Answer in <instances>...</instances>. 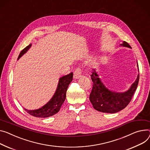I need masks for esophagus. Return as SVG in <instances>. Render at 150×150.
Returning <instances> with one entry per match:
<instances>
[{"mask_svg":"<svg viewBox=\"0 0 150 150\" xmlns=\"http://www.w3.org/2000/svg\"><path fill=\"white\" fill-rule=\"evenodd\" d=\"M82 73V68H80V67L77 68L74 71V79H79V77H80V76H81Z\"/></svg>","mask_w":150,"mask_h":150,"instance_id":"obj_1","label":"esophagus"}]
</instances>
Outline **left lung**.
Listing matches in <instances>:
<instances>
[{"label": "left lung", "mask_w": 150, "mask_h": 150, "mask_svg": "<svg viewBox=\"0 0 150 150\" xmlns=\"http://www.w3.org/2000/svg\"><path fill=\"white\" fill-rule=\"evenodd\" d=\"M121 45L131 48V46L125 41H124ZM91 77L93 81V88L89 96V100L93 108L99 112L110 113L118 112L124 109L129 104L139 80V74L136 81L127 91L118 93L110 91L105 87L98 77L94 69L93 70Z\"/></svg>", "instance_id": "obj_1"}]
</instances>
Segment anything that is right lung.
<instances>
[{"label":"right lung","mask_w":150,"mask_h":150,"mask_svg":"<svg viewBox=\"0 0 150 150\" xmlns=\"http://www.w3.org/2000/svg\"><path fill=\"white\" fill-rule=\"evenodd\" d=\"M30 46L31 44L21 51L18 59L28 51ZM73 76V73L71 72L60 78L55 94L52 99L44 106L37 110H29L26 109L25 110L32 116L37 118L49 117L58 112L65 100L67 90L69 84L72 81Z\"/></svg>","instance_id":"1"}]
</instances>
